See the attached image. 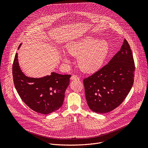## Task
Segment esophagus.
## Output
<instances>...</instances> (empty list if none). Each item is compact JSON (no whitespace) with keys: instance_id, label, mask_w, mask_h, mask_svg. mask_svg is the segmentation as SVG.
Returning a JSON list of instances; mask_svg holds the SVG:
<instances>
[{"instance_id":"34e87169","label":"esophagus","mask_w":148,"mask_h":148,"mask_svg":"<svg viewBox=\"0 0 148 148\" xmlns=\"http://www.w3.org/2000/svg\"><path fill=\"white\" fill-rule=\"evenodd\" d=\"M71 79H79V77L77 75H73L71 77Z\"/></svg>"}]
</instances>
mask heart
<instances>
[{
	"label": "heart",
	"mask_w": 148,
	"mask_h": 148,
	"mask_svg": "<svg viewBox=\"0 0 148 148\" xmlns=\"http://www.w3.org/2000/svg\"><path fill=\"white\" fill-rule=\"evenodd\" d=\"M69 53L78 57L80 69L87 73L97 71L102 66L108 51V45L104 40H99L88 37L80 41L74 42L67 48ZM68 62L67 58H64Z\"/></svg>",
	"instance_id": "obj_1"
}]
</instances>
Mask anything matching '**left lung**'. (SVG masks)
<instances>
[{"label": "left lung", "instance_id": "8db88e82", "mask_svg": "<svg viewBox=\"0 0 148 148\" xmlns=\"http://www.w3.org/2000/svg\"><path fill=\"white\" fill-rule=\"evenodd\" d=\"M135 70L132 52L125 39L121 50L108 64L84 79L90 108L97 113H107L117 108L133 86Z\"/></svg>", "mask_w": 148, "mask_h": 148}]
</instances>
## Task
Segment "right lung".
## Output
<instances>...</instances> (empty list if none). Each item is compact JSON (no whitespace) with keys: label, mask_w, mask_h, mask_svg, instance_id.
<instances>
[{"label":"right lung","mask_w":148,"mask_h":148,"mask_svg":"<svg viewBox=\"0 0 148 148\" xmlns=\"http://www.w3.org/2000/svg\"><path fill=\"white\" fill-rule=\"evenodd\" d=\"M12 74L18 94L32 110L49 114L62 106L71 75L52 73L50 75L40 78L27 77L19 67L17 53L13 63Z\"/></svg>","instance_id":"right-lung-1"}]
</instances>
